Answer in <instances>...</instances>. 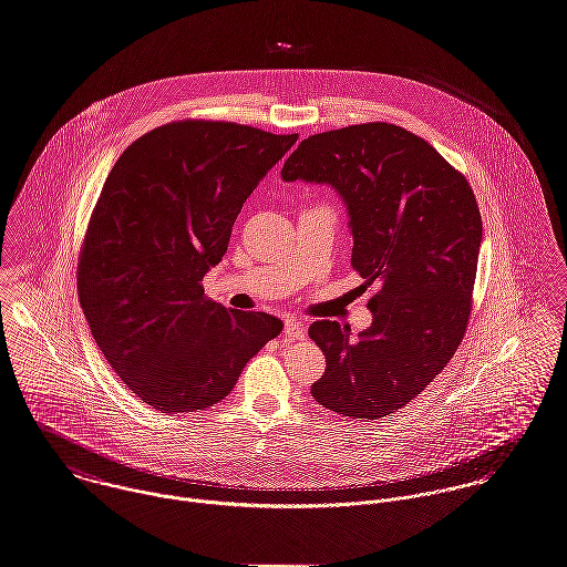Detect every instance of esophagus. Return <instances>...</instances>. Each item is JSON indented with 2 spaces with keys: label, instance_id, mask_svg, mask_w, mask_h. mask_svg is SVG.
Wrapping results in <instances>:
<instances>
[{
  "label": "esophagus",
  "instance_id": "obj_1",
  "mask_svg": "<svg viewBox=\"0 0 567 567\" xmlns=\"http://www.w3.org/2000/svg\"><path fill=\"white\" fill-rule=\"evenodd\" d=\"M284 336H286L288 340H303V338H306V327H303L301 322H297V320H286V324H284Z\"/></svg>",
  "mask_w": 567,
  "mask_h": 567
}]
</instances>
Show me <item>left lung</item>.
I'll use <instances>...</instances> for the list:
<instances>
[{
	"label": "left lung",
	"mask_w": 567,
	"mask_h": 567,
	"mask_svg": "<svg viewBox=\"0 0 567 567\" xmlns=\"http://www.w3.org/2000/svg\"><path fill=\"white\" fill-rule=\"evenodd\" d=\"M286 182L329 184L349 209L351 266L372 324L316 320L324 353L311 396L327 410L377 420L405 408L462 344L483 238L464 175L424 138L392 123H361L306 138L281 168Z\"/></svg>",
	"instance_id": "left-lung-1"
}]
</instances>
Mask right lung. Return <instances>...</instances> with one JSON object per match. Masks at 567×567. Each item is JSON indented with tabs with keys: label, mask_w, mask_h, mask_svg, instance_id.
<instances>
[{
	"label": "right lung",
	"mask_w": 567,
	"mask_h": 567,
	"mask_svg": "<svg viewBox=\"0 0 567 567\" xmlns=\"http://www.w3.org/2000/svg\"><path fill=\"white\" fill-rule=\"evenodd\" d=\"M297 138L173 121L112 166L80 251L78 295L103 358L155 412L216 405L284 329L264 311L209 301L202 281L243 204Z\"/></svg>",
	"instance_id": "obj_1"
}]
</instances>
